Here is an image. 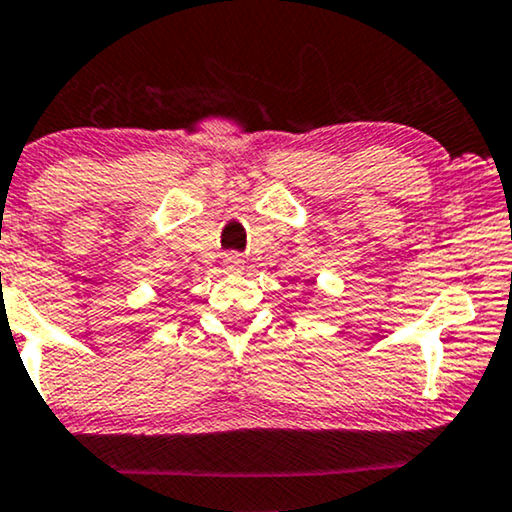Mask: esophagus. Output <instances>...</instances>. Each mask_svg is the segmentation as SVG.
Returning a JSON list of instances; mask_svg holds the SVG:
<instances>
[{"label": "esophagus", "instance_id": "1", "mask_svg": "<svg viewBox=\"0 0 512 512\" xmlns=\"http://www.w3.org/2000/svg\"><path fill=\"white\" fill-rule=\"evenodd\" d=\"M243 264H245V260L238 255V252H226L224 260H222V267L226 274H238V271L243 269Z\"/></svg>", "mask_w": 512, "mask_h": 512}]
</instances>
